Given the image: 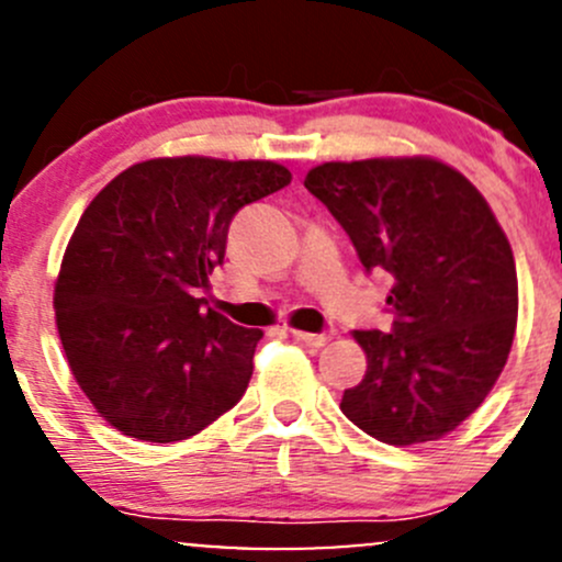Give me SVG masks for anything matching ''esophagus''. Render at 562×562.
I'll return each mask as SVG.
<instances>
[{
    "instance_id": "esophagus-1",
    "label": "esophagus",
    "mask_w": 562,
    "mask_h": 562,
    "mask_svg": "<svg viewBox=\"0 0 562 562\" xmlns=\"http://www.w3.org/2000/svg\"><path fill=\"white\" fill-rule=\"evenodd\" d=\"M293 336L301 341V345H310V347H326L330 339H334V334L330 330H321V334H306V330H291Z\"/></svg>"
}]
</instances>
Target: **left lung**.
<instances>
[{
  "instance_id": "1",
  "label": "left lung",
  "mask_w": 562,
  "mask_h": 562,
  "mask_svg": "<svg viewBox=\"0 0 562 562\" xmlns=\"http://www.w3.org/2000/svg\"><path fill=\"white\" fill-rule=\"evenodd\" d=\"M369 271H387L390 330H356L369 358L341 412L409 447L458 428L495 385L517 326V269L482 193L434 158L330 161L304 180Z\"/></svg>"
}]
</instances>
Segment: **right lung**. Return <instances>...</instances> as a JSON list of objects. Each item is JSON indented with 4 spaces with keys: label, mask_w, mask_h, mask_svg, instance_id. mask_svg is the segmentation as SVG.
I'll return each instance as SVG.
<instances>
[{
    "label": "right lung",
    "mask_w": 562,
    "mask_h": 562,
    "mask_svg": "<svg viewBox=\"0 0 562 562\" xmlns=\"http://www.w3.org/2000/svg\"><path fill=\"white\" fill-rule=\"evenodd\" d=\"M288 182L274 161L153 158L86 206L53 304L69 369L112 428L169 445L239 404L263 330L210 310V274L236 212Z\"/></svg>",
    "instance_id": "obj_1"
}]
</instances>
